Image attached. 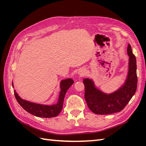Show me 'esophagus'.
<instances>
[{"instance_id": "obj_1", "label": "esophagus", "mask_w": 146, "mask_h": 146, "mask_svg": "<svg viewBox=\"0 0 146 146\" xmlns=\"http://www.w3.org/2000/svg\"><path fill=\"white\" fill-rule=\"evenodd\" d=\"M85 74V70H84V69H83V70H81L80 72H79V74L80 75H81V76H83L84 74Z\"/></svg>"}]
</instances>
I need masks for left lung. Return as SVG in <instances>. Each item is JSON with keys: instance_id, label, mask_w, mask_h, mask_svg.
<instances>
[{"instance_id": "1", "label": "left lung", "mask_w": 146, "mask_h": 146, "mask_svg": "<svg viewBox=\"0 0 146 146\" xmlns=\"http://www.w3.org/2000/svg\"><path fill=\"white\" fill-rule=\"evenodd\" d=\"M129 56V72L126 80L122 86L111 94H106L95 86L90 78L83 79L85 99L88 108L97 114H109L122 111L135 94L137 88L136 60L131 46L128 45Z\"/></svg>"}]
</instances>
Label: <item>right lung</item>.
<instances>
[{"instance_id":"1","label":"right lung","mask_w":146,"mask_h":146,"mask_svg":"<svg viewBox=\"0 0 146 146\" xmlns=\"http://www.w3.org/2000/svg\"><path fill=\"white\" fill-rule=\"evenodd\" d=\"M73 83L74 80L71 78L65 79V80H62L61 81V91L60 92L58 102L56 104L52 105L38 104L31 102H29L27 100L21 99L18 96V94H17L16 91H14V93L17 102L19 104V105L26 111H27L28 113L37 117L44 118L52 117L58 115L61 112V110L63 108V101L65 94L68 90ZM12 85L13 87H14L13 86V83H12Z\"/></svg>"}]
</instances>
